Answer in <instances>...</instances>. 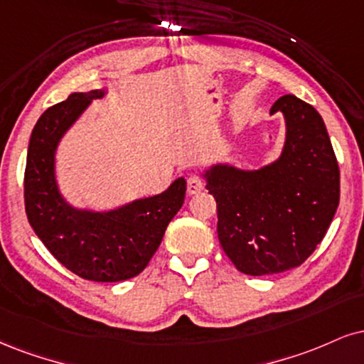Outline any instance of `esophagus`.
I'll return each mask as SVG.
<instances>
[{
  "mask_svg": "<svg viewBox=\"0 0 364 364\" xmlns=\"http://www.w3.org/2000/svg\"><path fill=\"white\" fill-rule=\"evenodd\" d=\"M186 186H188V193L196 195V193H200L201 190H203L205 183H203V179L198 176V174H191V176L188 178Z\"/></svg>",
  "mask_w": 364,
  "mask_h": 364,
  "instance_id": "obj_1",
  "label": "esophagus"
}]
</instances>
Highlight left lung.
Segmentation results:
<instances>
[{
	"label": "left lung",
	"instance_id": "obj_1",
	"mask_svg": "<svg viewBox=\"0 0 364 364\" xmlns=\"http://www.w3.org/2000/svg\"><path fill=\"white\" fill-rule=\"evenodd\" d=\"M284 118L279 156L257 169H203L217 201V234L235 268L251 277L296 268L326 235L339 205V166L322 117L293 95L269 113Z\"/></svg>",
	"mask_w": 364,
	"mask_h": 364
}]
</instances>
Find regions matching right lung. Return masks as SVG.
<instances>
[{
  "label": "right lung",
  "mask_w": 364,
  "mask_h": 364,
  "mask_svg": "<svg viewBox=\"0 0 364 364\" xmlns=\"http://www.w3.org/2000/svg\"><path fill=\"white\" fill-rule=\"evenodd\" d=\"M107 95V90L73 93L38 118L28 144L25 210L60 264L85 279L113 283L137 277L149 264L183 207L186 181L178 178L163 193L107 210L74 207L64 198L55 174L57 147L93 100Z\"/></svg>",
  "instance_id": "add662e5"
}]
</instances>
